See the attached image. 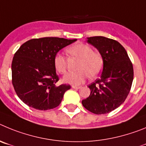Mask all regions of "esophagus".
<instances>
[{
    "mask_svg": "<svg viewBox=\"0 0 146 146\" xmlns=\"http://www.w3.org/2000/svg\"><path fill=\"white\" fill-rule=\"evenodd\" d=\"M72 88H73V89H80V88H81V86H75V85H73V86H72Z\"/></svg>",
    "mask_w": 146,
    "mask_h": 146,
    "instance_id": "esophagus-1",
    "label": "esophagus"
}]
</instances>
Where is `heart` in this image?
Listing matches in <instances>:
<instances>
[{
	"mask_svg": "<svg viewBox=\"0 0 146 146\" xmlns=\"http://www.w3.org/2000/svg\"><path fill=\"white\" fill-rule=\"evenodd\" d=\"M67 52L72 56L80 58L77 71L69 72L63 77V81L73 85L81 84L84 82L89 75L96 77L101 73L103 68V59L98 52H93L92 48L84 44H76L67 49ZM54 66L55 70L60 74L66 71V57L60 53L55 54L54 57Z\"/></svg>",
	"mask_w": 146,
	"mask_h": 146,
	"instance_id": "heart-1",
	"label": "heart"
}]
</instances>
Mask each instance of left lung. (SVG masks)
Masks as SVG:
<instances>
[{
    "label": "left lung",
    "mask_w": 146,
    "mask_h": 146,
    "mask_svg": "<svg viewBox=\"0 0 146 146\" xmlns=\"http://www.w3.org/2000/svg\"><path fill=\"white\" fill-rule=\"evenodd\" d=\"M103 59L100 78L88 87L90 95L83 100V106L95 114L110 113L125 101L133 81V67L127 51L119 42L103 36L87 38Z\"/></svg>",
    "instance_id": "left-lung-1"
}]
</instances>
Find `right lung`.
<instances>
[{"label": "right lung", "mask_w": 146, "mask_h": 146, "mask_svg": "<svg viewBox=\"0 0 146 146\" xmlns=\"http://www.w3.org/2000/svg\"><path fill=\"white\" fill-rule=\"evenodd\" d=\"M76 39L45 37L27 40L16 52L11 64L12 84L19 99L40 111L57 107L70 85L57 86L54 57Z\"/></svg>", "instance_id": "add662e5"}]
</instances>
